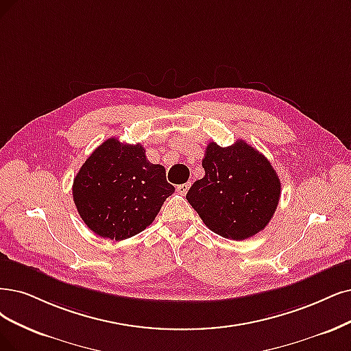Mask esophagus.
<instances>
[{"label":"esophagus","instance_id":"1","mask_svg":"<svg viewBox=\"0 0 351 351\" xmlns=\"http://www.w3.org/2000/svg\"><path fill=\"white\" fill-rule=\"evenodd\" d=\"M189 186H191V184H189V182L182 184V185H178L176 191L180 193V195H185V193H186V192H188V189H189Z\"/></svg>","mask_w":351,"mask_h":351}]
</instances>
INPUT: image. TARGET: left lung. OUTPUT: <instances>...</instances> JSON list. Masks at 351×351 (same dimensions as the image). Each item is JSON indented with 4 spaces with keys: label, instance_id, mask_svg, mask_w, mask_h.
<instances>
[{
    "label": "left lung",
    "instance_id": "obj_1",
    "mask_svg": "<svg viewBox=\"0 0 351 351\" xmlns=\"http://www.w3.org/2000/svg\"><path fill=\"white\" fill-rule=\"evenodd\" d=\"M205 176L186 199L204 224L230 240H245L265 230L280 198V180L262 153L237 140L228 147L211 141L202 159Z\"/></svg>",
    "mask_w": 351,
    "mask_h": 351
}]
</instances>
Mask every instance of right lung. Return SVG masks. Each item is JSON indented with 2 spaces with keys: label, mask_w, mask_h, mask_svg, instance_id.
I'll use <instances>...</instances> for the list:
<instances>
[{
  "label": "right lung",
  "mask_w": 351,
  "mask_h": 351,
  "mask_svg": "<svg viewBox=\"0 0 351 351\" xmlns=\"http://www.w3.org/2000/svg\"><path fill=\"white\" fill-rule=\"evenodd\" d=\"M175 188L162 165H153L141 145L114 137L98 146L73 179V201L89 230L125 240L149 227Z\"/></svg>",
  "instance_id": "1"
}]
</instances>
